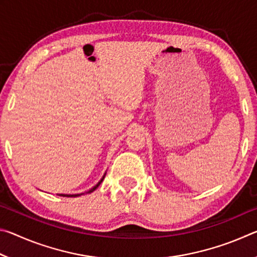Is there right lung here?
Wrapping results in <instances>:
<instances>
[{
  "instance_id": "obj_1",
  "label": "right lung",
  "mask_w": 257,
  "mask_h": 257,
  "mask_svg": "<svg viewBox=\"0 0 257 257\" xmlns=\"http://www.w3.org/2000/svg\"><path fill=\"white\" fill-rule=\"evenodd\" d=\"M104 177H105V175H104L103 176V178H102V179L101 180H99L98 182H97V184L96 185H95L94 187H93V188H90L88 191H86V193H81V194H58L59 195V196H63V197H78V196H80V195H84V194H89V193H93V191L95 190V189H96L97 188V187L99 186V185H101V182L103 181V179H104Z\"/></svg>"
}]
</instances>
